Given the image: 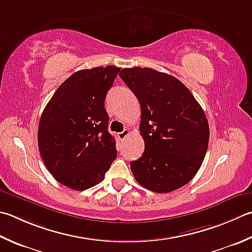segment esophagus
Masks as SVG:
<instances>
[{
    "mask_svg": "<svg viewBox=\"0 0 252 252\" xmlns=\"http://www.w3.org/2000/svg\"><path fill=\"white\" fill-rule=\"evenodd\" d=\"M130 134V130L129 129H125L122 132L118 133V137H119L120 140H125L126 137Z\"/></svg>",
    "mask_w": 252,
    "mask_h": 252,
    "instance_id": "obj_1",
    "label": "esophagus"
}]
</instances>
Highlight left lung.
Returning <instances> with one entry per match:
<instances>
[{
	"mask_svg": "<svg viewBox=\"0 0 252 252\" xmlns=\"http://www.w3.org/2000/svg\"><path fill=\"white\" fill-rule=\"evenodd\" d=\"M141 105L140 131L145 150L131 170L141 186L157 193L181 188L193 178L208 151L205 113L184 84L150 67L119 74Z\"/></svg>",
	"mask_w": 252,
	"mask_h": 252,
	"instance_id": "obj_1",
	"label": "left lung"
}]
</instances>
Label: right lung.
Segmentation results:
<instances>
[{
	"label": "right lung",
	"instance_id": "obj_1",
	"mask_svg": "<svg viewBox=\"0 0 252 252\" xmlns=\"http://www.w3.org/2000/svg\"><path fill=\"white\" fill-rule=\"evenodd\" d=\"M120 67L77 71L59 86L38 126V146L54 179L77 191L102 181L117 157L105 98Z\"/></svg>",
	"mask_w": 252,
	"mask_h": 252
}]
</instances>
